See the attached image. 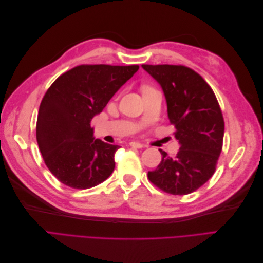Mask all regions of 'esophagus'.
<instances>
[{
  "label": "esophagus",
  "mask_w": 263,
  "mask_h": 263,
  "mask_svg": "<svg viewBox=\"0 0 263 263\" xmlns=\"http://www.w3.org/2000/svg\"><path fill=\"white\" fill-rule=\"evenodd\" d=\"M129 146L133 147V148H137V149H140V148H144L145 145L140 144V142H137V141H130L129 142Z\"/></svg>",
  "instance_id": "esophagus-1"
}]
</instances>
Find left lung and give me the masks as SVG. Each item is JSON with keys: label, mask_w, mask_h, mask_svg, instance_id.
I'll use <instances>...</instances> for the list:
<instances>
[{"label": "left lung", "mask_w": 263, "mask_h": 263, "mask_svg": "<svg viewBox=\"0 0 263 263\" xmlns=\"http://www.w3.org/2000/svg\"><path fill=\"white\" fill-rule=\"evenodd\" d=\"M160 84L174 137L180 144L176 158L160 150L162 160L149 180L173 195L194 192L216 169L224 139V118L216 97L204 79L184 66L142 65Z\"/></svg>", "instance_id": "left-lung-1"}]
</instances>
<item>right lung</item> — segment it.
Returning <instances> with one entry per match:
<instances>
[{"mask_svg": "<svg viewBox=\"0 0 263 263\" xmlns=\"http://www.w3.org/2000/svg\"><path fill=\"white\" fill-rule=\"evenodd\" d=\"M138 66L82 65L61 74L39 106L36 137L47 168L61 183L90 189L115 168L119 148L94 138L91 121Z\"/></svg>", "mask_w": 263, "mask_h": 263, "instance_id": "1", "label": "right lung"}]
</instances>
